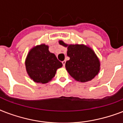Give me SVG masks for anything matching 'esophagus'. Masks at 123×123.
Listing matches in <instances>:
<instances>
[{"instance_id": "34e87169", "label": "esophagus", "mask_w": 123, "mask_h": 123, "mask_svg": "<svg viewBox=\"0 0 123 123\" xmlns=\"http://www.w3.org/2000/svg\"><path fill=\"white\" fill-rule=\"evenodd\" d=\"M62 63L63 64L64 66H65V64H66V61H63L62 62Z\"/></svg>"}]
</instances>
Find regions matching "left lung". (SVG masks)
I'll list each match as a JSON object with an SVG mask.
<instances>
[{"mask_svg":"<svg viewBox=\"0 0 123 123\" xmlns=\"http://www.w3.org/2000/svg\"><path fill=\"white\" fill-rule=\"evenodd\" d=\"M59 44L68 46L67 55L69 60L66 61L65 67L73 79L86 82L98 75L100 64L93 50L83 44L68 45L62 41H60Z\"/></svg>","mask_w":123,"mask_h":123,"instance_id":"8db88e82","label":"left lung"}]
</instances>
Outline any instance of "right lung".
<instances>
[{
    "mask_svg": "<svg viewBox=\"0 0 123 123\" xmlns=\"http://www.w3.org/2000/svg\"><path fill=\"white\" fill-rule=\"evenodd\" d=\"M62 66L55 54L50 53L48 46L41 44L29 52L25 61L27 73L34 82L45 84L52 80L58 68Z\"/></svg>",
    "mask_w": 123,
    "mask_h": 123,
    "instance_id": "1",
    "label": "right lung"
}]
</instances>
